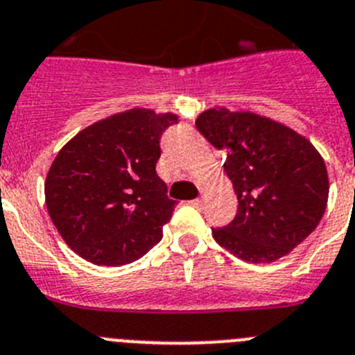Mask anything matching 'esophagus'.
Segmentation results:
<instances>
[{
    "label": "esophagus",
    "mask_w": 355,
    "mask_h": 355,
    "mask_svg": "<svg viewBox=\"0 0 355 355\" xmlns=\"http://www.w3.org/2000/svg\"><path fill=\"white\" fill-rule=\"evenodd\" d=\"M189 203L193 207H201V205H203V200H201V198H196V200H191Z\"/></svg>",
    "instance_id": "1"
}]
</instances>
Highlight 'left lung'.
I'll list each match as a JSON object with an SVG mask.
<instances>
[{
    "label": "left lung",
    "instance_id": "obj_1",
    "mask_svg": "<svg viewBox=\"0 0 355 355\" xmlns=\"http://www.w3.org/2000/svg\"><path fill=\"white\" fill-rule=\"evenodd\" d=\"M196 129L225 150L237 216L212 230L219 245L251 263H270L317 228L327 207V168L318 150L290 127L251 111L212 107Z\"/></svg>",
    "mask_w": 355,
    "mask_h": 355
}]
</instances>
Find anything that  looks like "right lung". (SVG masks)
Returning a JSON list of instances; mask_svg holds the SVG:
<instances>
[{
    "label": "right lung",
    "instance_id": "obj_1",
    "mask_svg": "<svg viewBox=\"0 0 355 355\" xmlns=\"http://www.w3.org/2000/svg\"><path fill=\"white\" fill-rule=\"evenodd\" d=\"M173 113L132 107L92 123L58 152L47 171L46 205L74 253L95 265L138 260L162 239L175 201L155 173Z\"/></svg>",
    "mask_w": 355,
    "mask_h": 355
}]
</instances>
